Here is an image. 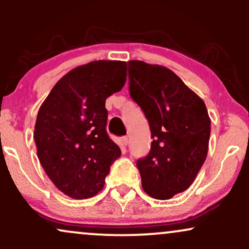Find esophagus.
<instances>
[{"label":"esophagus","instance_id":"esophagus-1","mask_svg":"<svg viewBox=\"0 0 249 249\" xmlns=\"http://www.w3.org/2000/svg\"><path fill=\"white\" fill-rule=\"evenodd\" d=\"M122 142H123V145H125V146H126V145L128 144V137H127V136L123 137V138H122Z\"/></svg>","mask_w":249,"mask_h":249}]
</instances>
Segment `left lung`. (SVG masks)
Wrapping results in <instances>:
<instances>
[{
  "mask_svg": "<svg viewBox=\"0 0 249 249\" xmlns=\"http://www.w3.org/2000/svg\"><path fill=\"white\" fill-rule=\"evenodd\" d=\"M130 95L148 121L153 142L137 161L142 190L167 200L184 192L206 160L211 119L204 101L173 71L128 62Z\"/></svg>",
  "mask_w": 249,
  "mask_h": 249,
  "instance_id": "1",
  "label": "left lung"
}]
</instances>
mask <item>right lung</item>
I'll return each mask as SVG.
<instances>
[{
  "label": "right lung",
  "mask_w": 249,
  "mask_h": 249,
  "mask_svg": "<svg viewBox=\"0 0 249 249\" xmlns=\"http://www.w3.org/2000/svg\"><path fill=\"white\" fill-rule=\"evenodd\" d=\"M125 82L126 62H90L63 76L39 107L37 157L53 185L70 198L96 196L121 157L107 133L105 101Z\"/></svg>",
  "instance_id": "add662e5"
}]
</instances>
